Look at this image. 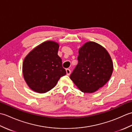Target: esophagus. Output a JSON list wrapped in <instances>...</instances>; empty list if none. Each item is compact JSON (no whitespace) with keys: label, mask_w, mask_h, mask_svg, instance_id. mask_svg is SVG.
I'll list each match as a JSON object with an SVG mask.
<instances>
[{"label":"esophagus","mask_w":132,"mask_h":132,"mask_svg":"<svg viewBox=\"0 0 132 132\" xmlns=\"http://www.w3.org/2000/svg\"><path fill=\"white\" fill-rule=\"evenodd\" d=\"M66 74L68 75H69L70 74H71L70 70L69 69H66Z\"/></svg>","instance_id":"34e87169"}]
</instances>
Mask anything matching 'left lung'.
Listing matches in <instances>:
<instances>
[{
    "label": "left lung",
    "instance_id": "obj_1",
    "mask_svg": "<svg viewBox=\"0 0 132 132\" xmlns=\"http://www.w3.org/2000/svg\"><path fill=\"white\" fill-rule=\"evenodd\" d=\"M78 53V63L70 78L82 92L93 93L110 79L112 60L104 47L93 41L86 43Z\"/></svg>",
    "mask_w": 132,
    "mask_h": 132
}]
</instances>
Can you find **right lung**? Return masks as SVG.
I'll return each mask as SVG.
<instances>
[{"instance_id": "1", "label": "right lung", "mask_w": 132, "mask_h": 132, "mask_svg": "<svg viewBox=\"0 0 132 132\" xmlns=\"http://www.w3.org/2000/svg\"><path fill=\"white\" fill-rule=\"evenodd\" d=\"M60 45L57 42L46 41L32 50L23 63L24 79L29 87L37 93H45L57 85L66 75L58 55Z\"/></svg>"}]
</instances>
